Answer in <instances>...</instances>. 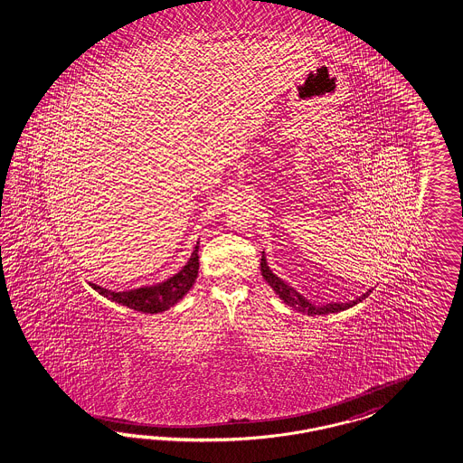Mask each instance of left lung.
I'll use <instances>...</instances> for the list:
<instances>
[{"instance_id": "1", "label": "left lung", "mask_w": 463, "mask_h": 463, "mask_svg": "<svg viewBox=\"0 0 463 463\" xmlns=\"http://www.w3.org/2000/svg\"><path fill=\"white\" fill-rule=\"evenodd\" d=\"M261 275L266 279V283L273 288L276 295L285 301L288 307H291L297 312L305 313V315H326V313L344 312L347 308L355 307L357 303H361V301L365 300L371 295V289H367L365 293H363L361 297H357L355 300L345 301V303L332 301V303H324V305H315L307 297H303L300 291H297L295 288L289 287L287 281H283L279 276H276L271 271V268L268 266V260H266L264 252L263 256H261Z\"/></svg>"}]
</instances>
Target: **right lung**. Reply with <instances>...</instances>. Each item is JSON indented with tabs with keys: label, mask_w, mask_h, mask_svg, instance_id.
I'll return each mask as SVG.
<instances>
[{
	"label": "right lung",
	"mask_w": 463,
	"mask_h": 463,
	"mask_svg": "<svg viewBox=\"0 0 463 463\" xmlns=\"http://www.w3.org/2000/svg\"><path fill=\"white\" fill-rule=\"evenodd\" d=\"M197 275H199V242L195 244L187 263L182 266V269H178L175 275L163 279L162 283L135 288L128 291H114L94 283H90V287L104 298L119 303L131 310L141 313H162L172 308L187 295L190 288L194 287Z\"/></svg>",
	"instance_id": "obj_1"
}]
</instances>
